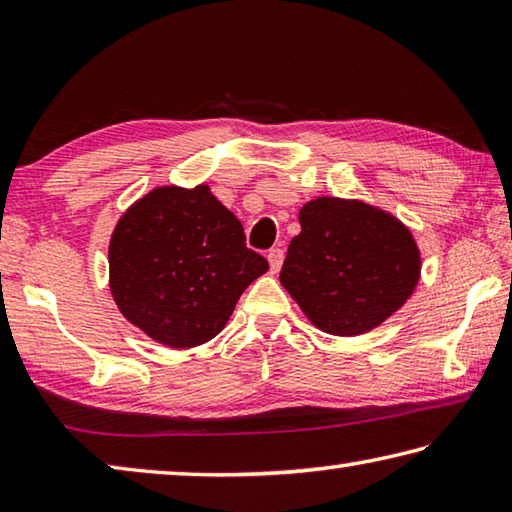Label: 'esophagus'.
Returning a JSON list of instances; mask_svg holds the SVG:
<instances>
[{
  "label": "esophagus",
  "instance_id": "34e87169",
  "mask_svg": "<svg viewBox=\"0 0 512 512\" xmlns=\"http://www.w3.org/2000/svg\"><path fill=\"white\" fill-rule=\"evenodd\" d=\"M266 257H268V264H271V271L273 273L280 271V266L284 262V250L282 248H271V250H268Z\"/></svg>",
  "mask_w": 512,
  "mask_h": 512
}]
</instances>
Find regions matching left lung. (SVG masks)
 <instances>
[{"instance_id":"1","label":"left lung","mask_w":512,"mask_h":512,"mask_svg":"<svg viewBox=\"0 0 512 512\" xmlns=\"http://www.w3.org/2000/svg\"><path fill=\"white\" fill-rule=\"evenodd\" d=\"M280 282L318 329L359 336L393 316L420 280V250L393 214L320 196L302 205Z\"/></svg>"}]
</instances>
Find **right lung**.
I'll return each mask as SVG.
<instances>
[{
	"label": "right lung",
	"instance_id": "right-lung-1",
	"mask_svg": "<svg viewBox=\"0 0 512 512\" xmlns=\"http://www.w3.org/2000/svg\"><path fill=\"white\" fill-rule=\"evenodd\" d=\"M108 264L121 314L178 350L214 339L248 284L268 271L207 185L155 187L135 201L115 225Z\"/></svg>",
	"mask_w": 512,
	"mask_h": 512
}]
</instances>
